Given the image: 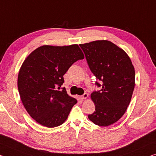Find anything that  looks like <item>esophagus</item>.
I'll return each instance as SVG.
<instances>
[{
    "label": "esophagus",
    "mask_w": 156,
    "mask_h": 156,
    "mask_svg": "<svg viewBox=\"0 0 156 156\" xmlns=\"http://www.w3.org/2000/svg\"><path fill=\"white\" fill-rule=\"evenodd\" d=\"M88 97V94L87 93H84L81 96V98H82V99H86V98H87Z\"/></svg>",
    "instance_id": "34e87169"
}]
</instances>
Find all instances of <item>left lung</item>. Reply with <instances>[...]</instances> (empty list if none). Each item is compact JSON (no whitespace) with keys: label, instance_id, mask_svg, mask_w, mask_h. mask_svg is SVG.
<instances>
[{"label":"left lung","instance_id":"8db88e82","mask_svg":"<svg viewBox=\"0 0 156 156\" xmlns=\"http://www.w3.org/2000/svg\"><path fill=\"white\" fill-rule=\"evenodd\" d=\"M90 70L96 78L91 98L94 112L89 119L100 126H108L124 115L135 87V69L126 52L107 40L80 44ZM100 80L101 83L97 82Z\"/></svg>","mask_w":156,"mask_h":156}]
</instances>
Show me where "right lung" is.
Masks as SVG:
<instances>
[{"mask_svg": "<svg viewBox=\"0 0 156 156\" xmlns=\"http://www.w3.org/2000/svg\"><path fill=\"white\" fill-rule=\"evenodd\" d=\"M84 58L77 44L46 45L32 52L22 64L17 82L19 95L27 112L39 124L54 128L67 119L77 101L65 87L60 89L65 83L63 76Z\"/></svg>", "mask_w": 156, "mask_h": 156, "instance_id": "add662e5", "label": "right lung"}]
</instances>
